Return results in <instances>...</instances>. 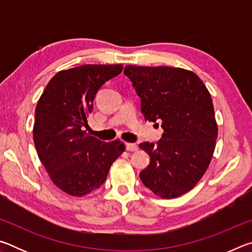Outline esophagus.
Segmentation results:
<instances>
[{
	"label": "esophagus",
	"mask_w": 252,
	"mask_h": 252,
	"mask_svg": "<svg viewBox=\"0 0 252 252\" xmlns=\"http://www.w3.org/2000/svg\"><path fill=\"white\" fill-rule=\"evenodd\" d=\"M126 149L127 151H135L136 146L134 143H126Z\"/></svg>",
	"instance_id": "1"
}]
</instances>
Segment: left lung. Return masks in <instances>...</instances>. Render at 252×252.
Returning a JSON list of instances; mask_svg holds the SVG:
<instances>
[{
  "label": "left lung",
  "instance_id": "obj_1",
  "mask_svg": "<svg viewBox=\"0 0 252 252\" xmlns=\"http://www.w3.org/2000/svg\"><path fill=\"white\" fill-rule=\"evenodd\" d=\"M125 74L144 119L162 122L163 129L157 144H139L150 157L140 179L163 199L185 194L202 178L215 151L218 126L210 93L197 74L180 67L126 65Z\"/></svg>",
  "mask_w": 252,
  "mask_h": 252
}]
</instances>
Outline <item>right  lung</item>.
I'll return each mask as SVG.
<instances>
[{"label": "right lung", "mask_w": 252, "mask_h": 252, "mask_svg": "<svg viewBox=\"0 0 252 252\" xmlns=\"http://www.w3.org/2000/svg\"><path fill=\"white\" fill-rule=\"evenodd\" d=\"M122 64H85L58 72L46 85L35 109L33 139L51 180L75 197L103 185L111 164L125 150L121 141L103 142L83 131L93 101Z\"/></svg>", "instance_id": "1"}]
</instances>
